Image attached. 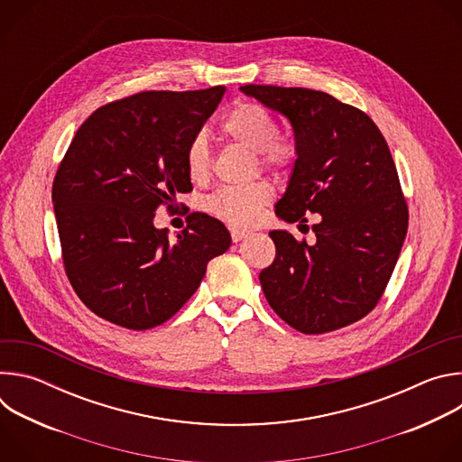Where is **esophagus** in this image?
Here are the masks:
<instances>
[{
  "label": "esophagus",
  "instance_id": "esophagus-1",
  "mask_svg": "<svg viewBox=\"0 0 462 462\" xmlns=\"http://www.w3.org/2000/svg\"><path fill=\"white\" fill-rule=\"evenodd\" d=\"M230 236H232V241L237 243V241L245 239V237L248 236V232H246V230H241V228H232V230H230Z\"/></svg>",
  "mask_w": 462,
  "mask_h": 462
}]
</instances>
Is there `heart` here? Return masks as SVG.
<instances>
[{
	"instance_id": "heart-1",
	"label": "heart",
	"mask_w": 462,
	"mask_h": 462,
	"mask_svg": "<svg viewBox=\"0 0 462 462\" xmlns=\"http://www.w3.org/2000/svg\"><path fill=\"white\" fill-rule=\"evenodd\" d=\"M221 134L255 153L261 168L285 170L296 159V146L289 137L278 135V124L273 113L255 102H237L221 120ZM186 171L193 182H205L212 173V150L208 139L199 134L186 146ZM274 191L269 182L248 186H228L216 191L208 199V210L237 226H248L257 210L273 201Z\"/></svg>"
}]
</instances>
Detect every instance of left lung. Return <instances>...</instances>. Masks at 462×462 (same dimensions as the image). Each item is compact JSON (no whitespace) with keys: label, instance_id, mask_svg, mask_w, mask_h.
Segmentation results:
<instances>
[{"label":"left lung","instance_id":"left-lung-1","mask_svg":"<svg viewBox=\"0 0 462 462\" xmlns=\"http://www.w3.org/2000/svg\"><path fill=\"white\" fill-rule=\"evenodd\" d=\"M291 120L296 162L276 216L312 225L314 245L285 230L269 236L273 265L259 273L269 305L296 331L351 325L380 301L408 232V205L391 152L358 107L305 88L243 86Z\"/></svg>","mask_w":462,"mask_h":462}]
</instances>
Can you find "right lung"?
I'll return each instance as SVG.
<instances>
[{"mask_svg": "<svg viewBox=\"0 0 462 462\" xmlns=\"http://www.w3.org/2000/svg\"><path fill=\"white\" fill-rule=\"evenodd\" d=\"M144 91L98 107L77 131L52 182L63 269L97 316L134 331L170 319L230 246L226 226L191 212L168 239L155 210L191 191L186 146L225 95Z\"/></svg>", "mask_w": 462, "mask_h": 462, "instance_id": "right-lung-1", "label": "right lung"}]
</instances>
